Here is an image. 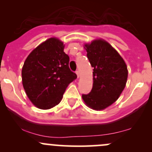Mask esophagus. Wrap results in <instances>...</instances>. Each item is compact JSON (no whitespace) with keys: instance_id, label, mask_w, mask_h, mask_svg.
I'll return each mask as SVG.
<instances>
[{"instance_id":"1","label":"esophagus","mask_w":152,"mask_h":152,"mask_svg":"<svg viewBox=\"0 0 152 152\" xmlns=\"http://www.w3.org/2000/svg\"><path fill=\"white\" fill-rule=\"evenodd\" d=\"M76 75H77V77L79 78V70H76Z\"/></svg>"}]
</instances>
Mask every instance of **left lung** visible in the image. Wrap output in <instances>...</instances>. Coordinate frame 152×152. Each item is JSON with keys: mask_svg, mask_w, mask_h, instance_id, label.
Returning <instances> with one entry per match:
<instances>
[{"mask_svg": "<svg viewBox=\"0 0 152 152\" xmlns=\"http://www.w3.org/2000/svg\"><path fill=\"white\" fill-rule=\"evenodd\" d=\"M85 47L93 67V84L90 93L82 94V99L90 108L104 110L114 103L124 90L128 76L126 65L104 40H94Z\"/></svg>", "mask_w": 152, "mask_h": 152, "instance_id": "8db88e82", "label": "left lung"}]
</instances>
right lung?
I'll return each instance as SVG.
<instances>
[{"mask_svg":"<svg viewBox=\"0 0 152 152\" xmlns=\"http://www.w3.org/2000/svg\"><path fill=\"white\" fill-rule=\"evenodd\" d=\"M69 61L63 42L56 38L47 39L32 50L23 67L22 81L33 104L48 110L61 102L67 86L77 77Z\"/></svg>","mask_w":152,"mask_h":152,"instance_id":"right-lung-1","label":"right lung"}]
</instances>
